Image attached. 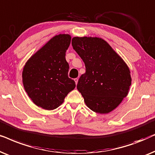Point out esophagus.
I'll return each instance as SVG.
<instances>
[{
	"mask_svg": "<svg viewBox=\"0 0 155 155\" xmlns=\"http://www.w3.org/2000/svg\"><path fill=\"white\" fill-rule=\"evenodd\" d=\"M78 81H79V79H78L77 78H76V79H74V81H75V83H76V85H77V84H78Z\"/></svg>",
	"mask_w": 155,
	"mask_h": 155,
	"instance_id": "34e87169",
	"label": "esophagus"
}]
</instances>
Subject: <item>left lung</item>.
Segmentation results:
<instances>
[{
	"mask_svg": "<svg viewBox=\"0 0 155 155\" xmlns=\"http://www.w3.org/2000/svg\"><path fill=\"white\" fill-rule=\"evenodd\" d=\"M72 47L85 64L77 89L91 110L106 114L127 96L130 71L124 60L106 41L99 38L74 37Z\"/></svg>",
	"mask_w": 155,
	"mask_h": 155,
	"instance_id": "1",
	"label": "left lung"
}]
</instances>
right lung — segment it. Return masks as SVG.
Returning a JSON list of instances; mask_svg holds the SVG:
<instances>
[{
  "label": "right lung",
  "instance_id": "1",
  "mask_svg": "<svg viewBox=\"0 0 155 155\" xmlns=\"http://www.w3.org/2000/svg\"><path fill=\"white\" fill-rule=\"evenodd\" d=\"M71 35L59 34L50 39L27 61L22 70V84L32 102L45 110H54L74 89L75 81L68 76L66 51Z\"/></svg>",
  "mask_w": 155,
  "mask_h": 155
}]
</instances>
